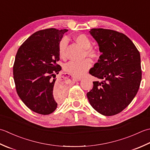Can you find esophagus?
<instances>
[{
  "label": "esophagus",
  "instance_id": "esophagus-1",
  "mask_svg": "<svg viewBox=\"0 0 150 150\" xmlns=\"http://www.w3.org/2000/svg\"><path fill=\"white\" fill-rule=\"evenodd\" d=\"M80 79H78V78H73V81H80Z\"/></svg>",
  "mask_w": 150,
  "mask_h": 150
}]
</instances>
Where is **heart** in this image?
<instances>
[{
  "label": "heart",
  "mask_w": 150,
  "mask_h": 150,
  "mask_svg": "<svg viewBox=\"0 0 150 150\" xmlns=\"http://www.w3.org/2000/svg\"><path fill=\"white\" fill-rule=\"evenodd\" d=\"M75 41L85 49L84 56L91 59H96L99 57V52L95 48L91 47V41L85 34H79L74 37ZM68 40L66 38L61 39L58 45V53L61 58L65 57V50ZM91 67V63L88 59H84L81 62H70L65 65V71L76 78H81L86 74Z\"/></svg>",
  "instance_id": "b5f03b06"
}]
</instances>
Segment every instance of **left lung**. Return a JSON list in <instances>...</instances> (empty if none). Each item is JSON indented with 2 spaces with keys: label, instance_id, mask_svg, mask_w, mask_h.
<instances>
[{
  "label": "left lung",
  "instance_id": "8db88e82",
  "mask_svg": "<svg viewBox=\"0 0 150 150\" xmlns=\"http://www.w3.org/2000/svg\"><path fill=\"white\" fill-rule=\"evenodd\" d=\"M102 55L89 71L98 81L87 93L91 106L105 116L117 115L129 105L142 79L140 56L129 38L112 30L93 28Z\"/></svg>",
  "mask_w": 150,
  "mask_h": 150
}]
</instances>
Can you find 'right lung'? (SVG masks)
<instances>
[{
  "mask_svg": "<svg viewBox=\"0 0 150 150\" xmlns=\"http://www.w3.org/2000/svg\"><path fill=\"white\" fill-rule=\"evenodd\" d=\"M68 30L48 28L35 32L21 45L15 56L13 79L17 93L33 112L49 115L65 96L67 85L56 81L62 67L58 45Z\"/></svg>",
  "mask_w": 150,
  "mask_h": 150,
  "instance_id": "right-lung-1",
  "label": "right lung"
}]
</instances>
